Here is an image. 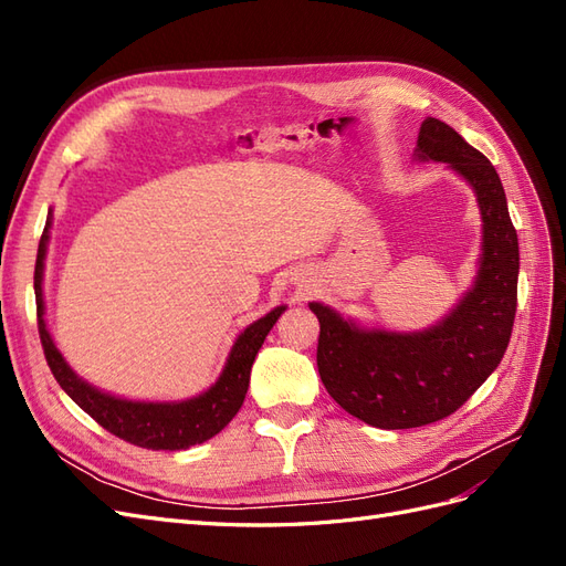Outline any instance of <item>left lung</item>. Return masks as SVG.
I'll return each mask as SVG.
<instances>
[{
  "mask_svg": "<svg viewBox=\"0 0 566 566\" xmlns=\"http://www.w3.org/2000/svg\"><path fill=\"white\" fill-rule=\"evenodd\" d=\"M418 158L449 163L465 177L484 219L474 287L437 328L413 335L361 331L312 302L321 323L316 366L331 397L380 430H410L449 418L499 368L517 312L520 243L499 172L462 136L427 117Z\"/></svg>",
  "mask_w": 566,
  "mask_h": 566,
  "instance_id": "left-lung-1",
  "label": "left lung"
}]
</instances>
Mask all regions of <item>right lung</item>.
<instances>
[{"instance_id": "obj_1", "label": "right lung", "mask_w": 566, "mask_h": 566, "mask_svg": "<svg viewBox=\"0 0 566 566\" xmlns=\"http://www.w3.org/2000/svg\"><path fill=\"white\" fill-rule=\"evenodd\" d=\"M49 221L40 238L38 262H35V300H38V331L42 339V349L46 364L54 373L56 382L71 397L84 413H90L104 430L125 439L134 447L153 449V451H181L196 443L208 441L219 434L241 410L248 385L250 370L256 352H260L264 337L273 328V323L285 312V306H276L264 318L254 321L250 328L241 333L229 354V361L221 378L196 399L181 403H146V401H127L115 399L111 394L94 389L92 385L82 382L77 375L63 361L61 352L54 347V339L46 333L44 323V300H42V266L44 252L49 241Z\"/></svg>"}]
</instances>
